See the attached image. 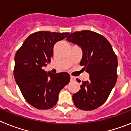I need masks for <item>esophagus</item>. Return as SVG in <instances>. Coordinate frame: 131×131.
Returning a JSON list of instances; mask_svg holds the SVG:
<instances>
[{
	"label": "esophagus",
	"instance_id": "1",
	"mask_svg": "<svg viewBox=\"0 0 131 131\" xmlns=\"http://www.w3.org/2000/svg\"><path fill=\"white\" fill-rule=\"evenodd\" d=\"M70 80H71V81H75V77H73V76H71L70 77Z\"/></svg>",
	"mask_w": 131,
	"mask_h": 131
}]
</instances>
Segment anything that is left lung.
Returning <instances> with one entry per match:
<instances>
[{"label":"left lung","mask_w":131,"mask_h":131,"mask_svg":"<svg viewBox=\"0 0 131 131\" xmlns=\"http://www.w3.org/2000/svg\"><path fill=\"white\" fill-rule=\"evenodd\" d=\"M66 40L81 47L83 57L80 65L90 75L88 81H83L79 91L73 94V101L77 108L93 110L106 101L116 83L117 56L108 40L94 31H77Z\"/></svg>","instance_id":"8db88e82"}]
</instances>
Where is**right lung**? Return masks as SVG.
Here are the masks:
<instances>
[{"label": "right lung", "mask_w": 131, "mask_h": 131, "mask_svg": "<svg viewBox=\"0 0 131 131\" xmlns=\"http://www.w3.org/2000/svg\"><path fill=\"white\" fill-rule=\"evenodd\" d=\"M69 33L38 31L30 35L15 56L14 76L23 96L39 110L54 107L60 91L69 83L67 72L47 73L43 67L50 62L56 42L63 40Z\"/></svg>", "instance_id": "1"}]
</instances>
